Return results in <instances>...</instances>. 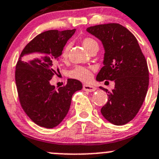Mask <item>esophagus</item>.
I'll use <instances>...</instances> for the list:
<instances>
[{"instance_id": "esophagus-1", "label": "esophagus", "mask_w": 159, "mask_h": 159, "mask_svg": "<svg viewBox=\"0 0 159 159\" xmlns=\"http://www.w3.org/2000/svg\"><path fill=\"white\" fill-rule=\"evenodd\" d=\"M83 89L87 92H94L96 90V88L93 86V85H89V84H84L83 85Z\"/></svg>"}]
</instances>
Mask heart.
I'll use <instances>...</instances> for the list:
<instances>
[{
  "label": "heart",
  "instance_id": "1",
  "mask_svg": "<svg viewBox=\"0 0 159 159\" xmlns=\"http://www.w3.org/2000/svg\"><path fill=\"white\" fill-rule=\"evenodd\" d=\"M81 43H82V45L84 46V48H85L89 52L92 49H93V48H99V44H98L97 41L92 38H83V39L81 40ZM69 48V44H66V45L63 47V50H62L60 57H61V59H63V60H65V59L67 58ZM69 76L72 78H75V79L80 80V81H89L92 78V73L91 71L89 69H87V68L78 66V67L75 68L74 70L70 71Z\"/></svg>",
  "mask_w": 159,
  "mask_h": 159
}]
</instances>
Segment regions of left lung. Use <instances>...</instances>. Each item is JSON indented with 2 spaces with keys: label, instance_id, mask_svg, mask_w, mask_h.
I'll list each match as a JSON object with an SVG mask.
<instances>
[{
  "label": "left lung",
  "instance_id": "8db88e82",
  "mask_svg": "<svg viewBox=\"0 0 159 159\" xmlns=\"http://www.w3.org/2000/svg\"><path fill=\"white\" fill-rule=\"evenodd\" d=\"M97 38L104 48L103 66L96 81H115V89L107 93L108 101L101 108L105 119L116 125L133 120L140 111L149 84L146 59L138 41L128 29L118 23L96 25L86 29Z\"/></svg>",
  "mask_w": 159,
  "mask_h": 159
}]
</instances>
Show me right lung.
I'll use <instances>...</instances> for the list:
<instances>
[{
	"instance_id": "obj_1",
	"label": "right lung",
	"mask_w": 159,
	"mask_h": 159,
	"mask_svg": "<svg viewBox=\"0 0 159 159\" xmlns=\"http://www.w3.org/2000/svg\"><path fill=\"white\" fill-rule=\"evenodd\" d=\"M76 29L45 31L28 43L16 67L19 102L26 115L41 127L52 129L61 122L69 111L73 94L82 89L81 81L68 79L58 89L50 84L54 65L63 47Z\"/></svg>"
}]
</instances>
